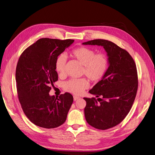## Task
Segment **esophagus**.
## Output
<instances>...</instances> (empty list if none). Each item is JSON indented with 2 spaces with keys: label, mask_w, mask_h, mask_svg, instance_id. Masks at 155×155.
<instances>
[{
  "label": "esophagus",
  "mask_w": 155,
  "mask_h": 155,
  "mask_svg": "<svg viewBox=\"0 0 155 155\" xmlns=\"http://www.w3.org/2000/svg\"><path fill=\"white\" fill-rule=\"evenodd\" d=\"M80 98V97H76V96H74V101H77V100H78Z\"/></svg>",
  "instance_id": "34e87169"
}]
</instances>
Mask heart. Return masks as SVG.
I'll return each instance as SVG.
<instances>
[{
    "instance_id": "b5f03b06",
    "label": "heart",
    "mask_w": 155,
    "mask_h": 155,
    "mask_svg": "<svg viewBox=\"0 0 155 155\" xmlns=\"http://www.w3.org/2000/svg\"><path fill=\"white\" fill-rule=\"evenodd\" d=\"M90 48L81 47L72 50L70 55L84 66L83 74L93 82H98L105 75L108 67L107 57L104 54H95ZM67 57L59 55L55 61V70L59 75H63L65 69ZM89 86L88 81L84 78L71 79L64 84L65 90L75 95H79Z\"/></svg>"
}]
</instances>
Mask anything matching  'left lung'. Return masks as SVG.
I'll use <instances>...</instances> for the list:
<instances>
[{"label":"left lung","mask_w":155,"mask_h":155,"mask_svg":"<svg viewBox=\"0 0 155 155\" xmlns=\"http://www.w3.org/2000/svg\"><path fill=\"white\" fill-rule=\"evenodd\" d=\"M82 44L101 46L107 52L106 74L89 91L98 98H84L87 123L97 129L107 130L118 125L131 110L138 89L137 67L127 51L109 40L95 39Z\"/></svg>","instance_id":"1"}]
</instances>
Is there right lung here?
<instances>
[{"instance_id":"add662e5","label":"right lung","mask_w":155,"mask_h":155,"mask_svg":"<svg viewBox=\"0 0 155 155\" xmlns=\"http://www.w3.org/2000/svg\"><path fill=\"white\" fill-rule=\"evenodd\" d=\"M74 40L43 38L26 48L16 67L17 94L22 108L34 125L45 128H57L65 121L74 101L69 93L50 96L51 85L58 80L57 58Z\"/></svg>"}]
</instances>
